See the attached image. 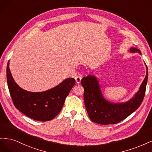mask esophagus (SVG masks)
<instances>
[{
	"mask_svg": "<svg viewBox=\"0 0 152 152\" xmlns=\"http://www.w3.org/2000/svg\"><path fill=\"white\" fill-rule=\"evenodd\" d=\"M81 79H82V77L81 75H77L75 77V80L77 84H80L81 81Z\"/></svg>",
	"mask_w": 152,
	"mask_h": 152,
	"instance_id": "obj_1",
	"label": "esophagus"
}]
</instances>
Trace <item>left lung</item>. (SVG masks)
<instances>
[{
	"label": "left lung",
	"mask_w": 152,
	"mask_h": 152,
	"mask_svg": "<svg viewBox=\"0 0 152 152\" xmlns=\"http://www.w3.org/2000/svg\"><path fill=\"white\" fill-rule=\"evenodd\" d=\"M129 50L131 52H138L141 54L140 50L136 48H131ZM146 70L145 78L139 91L131 100L122 104H114L104 99L95 76L89 75L83 77L81 85L84 88V102L91 121L102 125L117 124L138 109L145 94L148 81L147 66Z\"/></svg>",
	"instance_id": "1"
}]
</instances>
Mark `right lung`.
<instances>
[{
  "instance_id": "add662e5",
  "label": "right lung",
  "mask_w": 152,
  "mask_h": 152,
  "mask_svg": "<svg viewBox=\"0 0 152 152\" xmlns=\"http://www.w3.org/2000/svg\"><path fill=\"white\" fill-rule=\"evenodd\" d=\"M7 66V82L13 104L16 108L30 118L38 121L53 119L61 112L65 100L75 85L69 77L53 88L42 92H30L19 87Z\"/></svg>"
}]
</instances>
